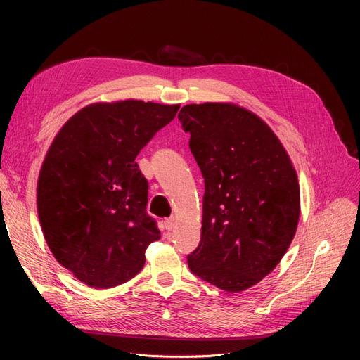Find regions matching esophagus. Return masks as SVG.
<instances>
[{
    "instance_id": "esophagus-1",
    "label": "esophagus",
    "mask_w": 360,
    "mask_h": 360,
    "mask_svg": "<svg viewBox=\"0 0 360 360\" xmlns=\"http://www.w3.org/2000/svg\"><path fill=\"white\" fill-rule=\"evenodd\" d=\"M163 226H165L167 231H172L174 228H176V219H172V217L171 219H167L165 222H163Z\"/></svg>"
}]
</instances>
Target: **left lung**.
<instances>
[{
  "instance_id": "obj_1",
  "label": "left lung",
  "mask_w": 360,
  "mask_h": 360,
  "mask_svg": "<svg viewBox=\"0 0 360 360\" xmlns=\"http://www.w3.org/2000/svg\"><path fill=\"white\" fill-rule=\"evenodd\" d=\"M179 120L205 188L189 269L226 292L245 291L279 264L296 234L297 172L274 130L243 106L191 103Z\"/></svg>"
}]
</instances>
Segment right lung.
<instances>
[{
    "label": "right lung",
    "instance_id": "obj_1",
    "mask_svg": "<svg viewBox=\"0 0 360 360\" xmlns=\"http://www.w3.org/2000/svg\"><path fill=\"white\" fill-rule=\"evenodd\" d=\"M180 105L97 102L72 115L41 163L37 213L58 263L93 288L132 279L160 238L135 158Z\"/></svg>",
    "mask_w": 360,
    "mask_h": 360
}]
</instances>
